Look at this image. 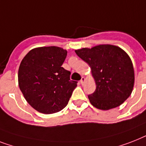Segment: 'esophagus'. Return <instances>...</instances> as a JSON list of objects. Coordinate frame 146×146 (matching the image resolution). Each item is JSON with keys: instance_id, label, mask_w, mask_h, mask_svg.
<instances>
[{"instance_id": "obj_1", "label": "esophagus", "mask_w": 146, "mask_h": 146, "mask_svg": "<svg viewBox=\"0 0 146 146\" xmlns=\"http://www.w3.org/2000/svg\"><path fill=\"white\" fill-rule=\"evenodd\" d=\"M85 77H82L81 80H80V83L82 84V85H83L84 83H85Z\"/></svg>"}]
</instances>
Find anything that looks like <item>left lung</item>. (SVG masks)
Listing matches in <instances>:
<instances>
[{
	"instance_id": "left-lung-1",
	"label": "left lung",
	"mask_w": 146,
	"mask_h": 146,
	"mask_svg": "<svg viewBox=\"0 0 146 146\" xmlns=\"http://www.w3.org/2000/svg\"><path fill=\"white\" fill-rule=\"evenodd\" d=\"M75 52L92 70L96 90L88 95V99L94 107L102 110L113 109L130 97L134 84V70L130 57L123 49L112 45H99Z\"/></svg>"
}]
</instances>
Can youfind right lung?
<instances>
[{"label": "right lung", "mask_w": 146, "mask_h": 146, "mask_svg": "<svg viewBox=\"0 0 146 146\" xmlns=\"http://www.w3.org/2000/svg\"><path fill=\"white\" fill-rule=\"evenodd\" d=\"M67 52L57 46L39 47L22 59L19 69V85L28 104L36 111L52 114L67 106L77 82L61 67Z\"/></svg>", "instance_id": "obj_1"}]
</instances>
